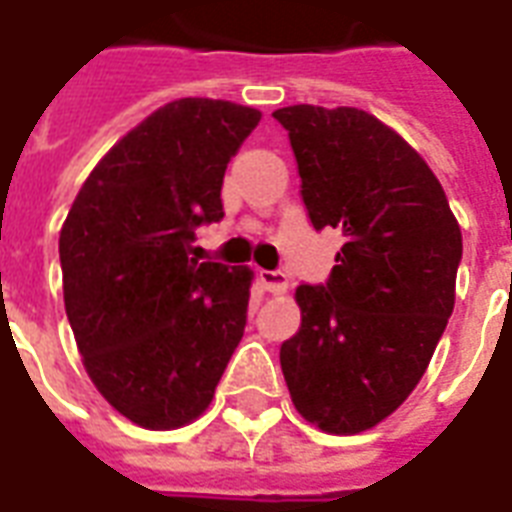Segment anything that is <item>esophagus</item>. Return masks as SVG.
I'll use <instances>...</instances> for the list:
<instances>
[{"label": "esophagus", "mask_w": 512, "mask_h": 512, "mask_svg": "<svg viewBox=\"0 0 512 512\" xmlns=\"http://www.w3.org/2000/svg\"><path fill=\"white\" fill-rule=\"evenodd\" d=\"M260 284H263L271 295H284V292L290 290V279H287V273L282 271H260Z\"/></svg>", "instance_id": "esophagus-1"}]
</instances>
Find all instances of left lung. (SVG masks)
Segmentation results:
<instances>
[{
    "label": "left lung",
    "mask_w": 512,
    "mask_h": 512,
    "mask_svg": "<svg viewBox=\"0 0 512 512\" xmlns=\"http://www.w3.org/2000/svg\"><path fill=\"white\" fill-rule=\"evenodd\" d=\"M317 230L346 244L327 284H300V330L279 360L298 413L357 435L395 413L424 376L454 311L462 230L424 158L354 107L276 109Z\"/></svg>",
    "instance_id": "obj_1"
}]
</instances>
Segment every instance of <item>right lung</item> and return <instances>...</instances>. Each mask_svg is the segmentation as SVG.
I'll return each mask as SVG.
<instances>
[{
  "instance_id": "1",
  "label": "right lung",
  "mask_w": 512,
  "mask_h": 512,
  "mask_svg": "<svg viewBox=\"0 0 512 512\" xmlns=\"http://www.w3.org/2000/svg\"><path fill=\"white\" fill-rule=\"evenodd\" d=\"M257 123L233 101H171L96 163L66 214L74 341L104 400L144 429L198 419L244 335L252 271L187 255L195 228L222 220V177Z\"/></svg>"
}]
</instances>
